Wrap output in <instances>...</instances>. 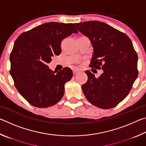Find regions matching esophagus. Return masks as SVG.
Returning <instances> with one entry per match:
<instances>
[{
    "label": "esophagus",
    "instance_id": "obj_1",
    "mask_svg": "<svg viewBox=\"0 0 146 146\" xmlns=\"http://www.w3.org/2000/svg\"><path fill=\"white\" fill-rule=\"evenodd\" d=\"M79 71H80V70H79L78 69H74V70H73V73L74 75H76V74L78 73Z\"/></svg>",
    "mask_w": 146,
    "mask_h": 146
}]
</instances>
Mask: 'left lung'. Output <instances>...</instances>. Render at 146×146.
I'll list each match as a JSON object with an SVG mask.
<instances>
[{"label": "left lung", "instance_id": "left-lung-1", "mask_svg": "<svg viewBox=\"0 0 146 146\" xmlns=\"http://www.w3.org/2000/svg\"><path fill=\"white\" fill-rule=\"evenodd\" d=\"M76 28L90 39L93 48L90 67L102 69L98 78L86 71L87 82L83 93L93 105L110 109L127 97L138 76V56L125 33L97 21L76 23Z\"/></svg>", "mask_w": 146, "mask_h": 146}]
</instances>
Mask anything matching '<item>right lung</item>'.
Listing matches in <instances>:
<instances>
[{
    "instance_id": "obj_1",
    "label": "right lung",
    "mask_w": 146,
    "mask_h": 146,
    "mask_svg": "<svg viewBox=\"0 0 146 146\" xmlns=\"http://www.w3.org/2000/svg\"><path fill=\"white\" fill-rule=\"evenodd\" d=\"M73 33H78L73 24L51 22L23 33L15 42L9 73L17 90L35 107H50L62 98L72 70L64 68L56 73L48 64L60 55L62 40Z\"/></svg>"
}]
</instances>
